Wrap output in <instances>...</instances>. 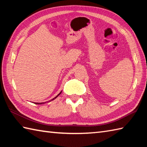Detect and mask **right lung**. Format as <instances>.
Returning <instances> with one entry per match:
<instances>
[{"label":"right lung","instance_id":"add662e5","mask_svg":"<svg viewBox=\"0 0 147 147\" xmlns=\"http://www.w3.org/2000/svg\"><path fill=\"white\" fill-rule=\"evenodd\" d=\"M61 92H62V91H61V92L60 93H59V94H58V95H57V96H55V97H54V98H52V100H49V102H51V101L53 100H54L55 98H57V96H59V95H60V94H61ZM45 103H46V102H41V103H38V102H34V104H38V105L40 104H40H45Z\"/></svg>","mask_w":147,"mask_h":147}]
</instances>
